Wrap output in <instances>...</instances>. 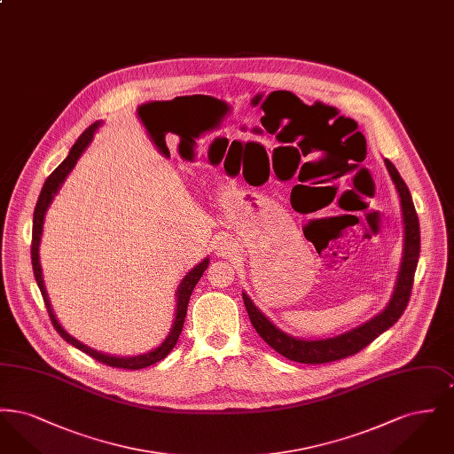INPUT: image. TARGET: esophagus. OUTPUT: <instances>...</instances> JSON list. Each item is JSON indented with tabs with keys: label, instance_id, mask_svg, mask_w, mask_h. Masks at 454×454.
<instances>
[{
	"label": "esophagus",
	"instance_id": "obj_1",
	"mask_svg": "<svg viewBox=\"0 0 454 454\" xmlns=\"http://www.w3.org/2000/svg\"><path fill=\"white\" fill-rule=\"evenodd\" d=\"M216 252L217 255H221V257H233L235 247L230 239H221V241H217Z\"/></svg>",
	"mask_w": 454,
	"mask_h": 454
}]
</instances>
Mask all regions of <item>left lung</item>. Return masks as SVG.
I'll use <instances>...</instances> for the list:
<instances>
[{
	"mask_svg": "<svg viewBox=\"0 0 454 454\" xmlns=\"http://www.w3.org/2000/svg\"><path fill=\"white\" fill-rule=\"evenodd\" d=\"M385 165L400 195L402 215H403V224H405V241H403V259H402L393 296L380 315H376L366 324L359 325L340 335H335L330 339H320V340H304V339H296L284 333L281 328L272 324L243 293L245 308L257 333L276 352H279L289 361H296L302 364H325V363H332V361L354 356L364 347L369 346L383 332H387L389 326L396 324L409 304L413 276H415L419 254H420V226H419V217L415 213L407 184L403 182V178L400 176V173L396 172L395 165L389 160H385Z\"/></svg>",
	"mask_w": 454,
	"mask_h": 454,
	"instance_id": "obj_1",
	"label": "left lung"
}]
</instances>
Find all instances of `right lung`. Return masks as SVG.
Listing matches in <instances>:
<instances>
[{
    "instance_id": "obj_1",
    "label": "right lung",
    "mask_w": 454,
    "mask_h": 454,
    "mask_svg": "<svg viewBox=\"0 0 454 454\" xmlns=\"http://www.w3.org/2000/svg\"><path fill=\"white\" fill-rule=\"evenodd\" d=\"M100 122L97 121L95 124H91L80 137L78 141L73 145V148L69 150V154L66 156L65 161L51 173L43 184V191L39 195V200L35 204V211H34V228H32V247H30V254H32V269H34V276H35V281L37 286L43 293V302H45V308H47V313H49V318L54 325L56 332L65 339L67 344H71L80 350H83L85 354H88L90 357H93L95 361L102 363V364H107L110 367H122V369H143V367L152 366L156 364L158 361L165 359L170 350H172L180 333H182V328H184V322H185V315H187V304L191 300V294L194 291L195 284L199 282V279L202 278L204 270L207 269L209 265V259H204L202 262H199L195 265L194 269L191 272H187V276L182 279L178 289H176V311H175V320H173L172 330L168 333V337L163 340V344L160 347H156L152 352H146V354H141V356H132V357H115V356H108L104 352H98V350H93L90 347L78 342L76 339H73L65 328L59 325L52 308H51V301L47 298V291H45V286H43V269H41V262H39V245H41V237H43V216H45V211L47 207L51 206L54 195L58 194L59 187L63 185V182L66 180V176L69 175V172L74 168L76 161L80 160L82 153L87 150L88 145L91 143L93 139V132L98 129Z\"/></svg>"
}]
</instances>
